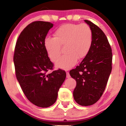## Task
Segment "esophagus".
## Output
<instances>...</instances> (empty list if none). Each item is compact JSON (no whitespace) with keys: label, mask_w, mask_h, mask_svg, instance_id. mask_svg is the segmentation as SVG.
I'll return each mask as SVG.
<instances>
[{"label":"esophagus","mask_w":126,"mask_h":126,"mask_svg":"<svg viewBox=\"0 0 126 126\" xmlns=\"http://www.w3.org/2000/svg\"><path fill=\"white\" fill-rule=\"evenodd\" d=\"M66 74H67V78H69L70 77H71V76H70V74H69V73L68 72H66Z\"/></svg>","instance_id":"34e87169"}]
</instances>
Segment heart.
I'll return each mask as SVG.
<instances>
[{
    "instance_id": "b5f03b06",
    "label": "heart",
    "mask_w": 126,
    "mask_h": 126,
    "mask_svg": "<svg viewBox=\"0 0 126 126\" xmlns=\"http://www.w3.org/2000/svg\"><path fill=\"white\" fill-rule=\"evenodd\" d=\"M54 38L44 39V46L48 56L55 62L64 48L65 54L56 63L57 67L69 69L77 62L78 59L86 57L91 49L92 43V31L86 23L80 24L68 23L61 25L54 33Z\"/></svg>"
}]
</instances>
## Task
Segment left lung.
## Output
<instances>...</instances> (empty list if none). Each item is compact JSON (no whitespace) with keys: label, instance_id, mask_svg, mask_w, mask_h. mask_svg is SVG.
<instances>
[{"label":"left lung","instance_id":"1","mask_svg":"<svg viewBox=\"0 0 126 126\" xmlns=\"http://www.w3.org/2000/svg\"><path fill=\"white\" fill-rule=\"evenodd\" d=\"M92 31V43L88 54L79 65L70 71L75 79L74 99L83 106L98 101L105 90L112 71V49L105 34L92 22L84 20Z\"/></svg>","mask_w":126,"mask_h":126}]
</instances>
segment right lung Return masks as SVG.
<instances>
[{"mask_svg":"<svg viewBox=\"0 0 126 126\" xmlns=\"http://www.w3.org/2000/svg\"><path fill=\"white\" fill-rule=\"evenodd\" d=\"M52 23L35 21L23 30L16 42L13 57L17 80L27 99L34 105L48 107L56 101L66 77L64 71L53 70L44 41Z\"/></svg>","mask_w":126,"mask_h":126,"instance_id":"right-lung-1","label":"right lung"}]
</instances>
